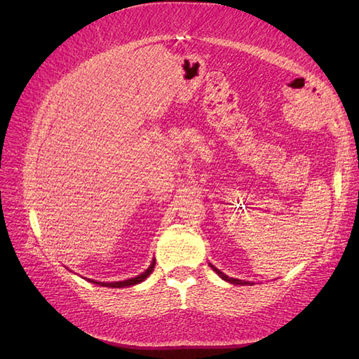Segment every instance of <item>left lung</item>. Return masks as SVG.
I'll list each match as a JSON object with an SVG mask.
<instances>
[{"label": "left lung", "instance_id": "1", "mask_svg": "<svg viewBox=\"0 0 359 359\" xmlns=\"http://www.w3.org/2000/svg\"><path fill=\"white\" fill-rule=\"evenodd\" d=\"M211 265V264H210ZM211 268L215 271L217 274H219L223 280H226V281H229V283H232V285H252V283H247V281H243V280H238V278H232V277H227L226 274H223L220 269H217L214 265H211Z\"/></svg>", "mask_w": 359, "mask_h": 359}]
</instances>
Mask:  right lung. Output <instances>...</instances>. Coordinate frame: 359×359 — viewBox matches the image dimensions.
Returning <instances> with one entry per match:
<instances>
[{"instance_id": "add662e5", "label": "right lung", "mask_w": 359, "mask_h": 359, "mask_svg": "<svg viewBox=\"0 0 359 359\" xmlns=\"http://www.w3.org/2000/svg\"><path fill=\"white\" fill-rule=\"evenodd\" d=\"M154 266H156V260H153V264H151V266L145 271V273H142V274L135 277V278H128V280H124V281H112V283H104V281L102 283V281H94V280H91V281H93V283H97V285H100V286H106V287H127V286H133V285L140 283V281H144L151 273H153Z\"/></svg>"}]
</instances>
